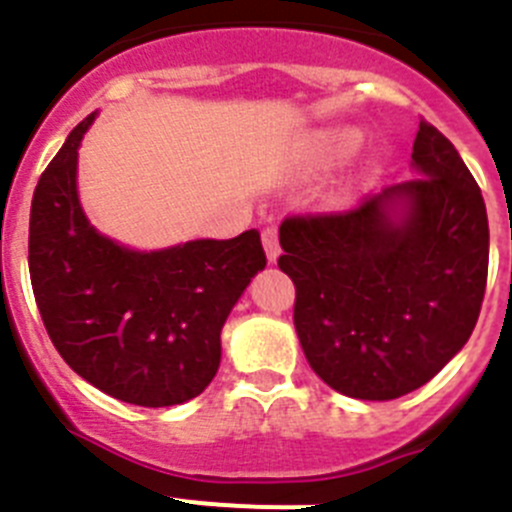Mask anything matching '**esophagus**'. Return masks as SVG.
Returning <instances> with one entry per match:
<instances>
[{"instance_id":"esophagus-1","label":"esophagus","mask_w":512,"mask_h":512,"mask_svg":"<svg viewBox=\"0 0 512 512\" xmlns=\"http://www.w3.org/2000/svg\"><path fill=\"white\" fill-rule=\"evenodd\" d=\"M261 243H264V251H266V259H269V264H274L279 256V233L277 228H266L264 233H261Z\"/></svg>"}]
</instances>
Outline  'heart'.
Returning a JSON list of instances; mask_svg holds the SVG:
<instances>
[{
	"mask_svg": "<svg viewBox=\"0 0 512 512\" xmlns=\"http://www.w3.org/2000/svg\"><path fill=\"white\" fill-rule=\"evenodd\" d=\"M364 135L356 128H323L318 133H312L305 140V146L300 151L302 169L310 174H325V171L338 169L346 164L348 158L354 156L361 148Z\"/></svg>",
	"mask_w": 512,
	"mask_h": 512,
	"instance_id": "1",
	"label": "heart"
}]
</instances>
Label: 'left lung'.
<instances>
[{"label": "left lung", "instance_id": "1", "mask_svg": "<svg viewBox=\"0 0 512 512\" xmlns=\"http://www.w3.org/2000/svg\"><path fill=\"white\" fill-rule=\"evenodd\" d=\"M410 166L415 179L356 210L279 228L302 351L328 387L356 400L431 382L469 341L485 297L490 228L474 176L425 120Z\"/></svg>", "mask_w": 512, "mask_h": 512}]
</instances>
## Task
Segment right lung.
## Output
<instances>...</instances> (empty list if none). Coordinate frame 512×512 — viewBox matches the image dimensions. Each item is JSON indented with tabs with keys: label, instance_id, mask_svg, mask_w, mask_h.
Masks as SVG:
<instances>
[{
	"label": "right lung",
	"instance_id": "right-lung-1",
	"mask_svg": "<svg viewBox=\"0 0 512 512\" xmlns=\"http://www.w3.org/2000/svg\"><path fill=\"white\" fill-rule=\"evenodd\" d=\"M69 133L30 207L27 264L40 318L63 361L104 395L169 408L200 395L220 366V330L266 266L259 230L138 251L89 223L79 146Z\"/></svg>",
	"mask_w": 512,
	"mask_h": 512
}]
</instances>
